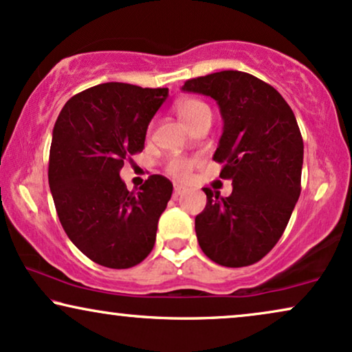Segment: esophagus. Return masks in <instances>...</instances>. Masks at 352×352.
Instances as JSON below:
<instances>
[{
	"mask_svg": "<svg viewBox=\"0 0 352 352\" xmlns=\"http://www.w3.org/2000/svg\"><path fill=\"white\" fill-rule=\"evenodd\" d=\"M186 187L184 186H181V184H175V195H182V194H186Z\"/></svg>",
	"mask_w": 352,
	"mask_h": 352,
	"instance_id": "esophagus-1",
	"label": "esophagus"
}]
</instances>
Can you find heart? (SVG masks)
Listing matches in <instances>:
<instances>
[{
	"mask_svg": "<svg viewBox=\"0 0 352 352\" xmlns=\"http://www.w3.org/2000/svg\"><path fill=\"white\" fill-rule=\"evenodd\" d=\"M176 113L187 126H192L200 116L205 113H210V108L207 103H204L202 100L197 98H182L176 103ZM195 165L194 158H186V157H173L166 162L165 171L168 175L176 177V179H187L192 171Z\"/></svg>",
	"mask_w": 352,
	"mask_h": 352,
	"instance_id": "1",
	"label": "heart"
}]
</instances>
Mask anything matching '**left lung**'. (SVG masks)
<instances>
[{
	"label": "left lung",
	"mask_w": 352,
	"mask_h": 352,
	"mask_svg": "<svg viewBox=\"0 0 352 352\" xmlns=\"http://www.w3.org/2000/svg\"><path fill=\"white\" fill-rule=\"evenodd\" d=\"M182 90L217 100L223 134L213 160L232 181L230 197L205 187L195 217L200 249L223 267H248L280 241L300 194L304 142L293 109L252 74L221 71L184 82Z\"/></svg>",
	"instance_id": "1"
}]
</instances>
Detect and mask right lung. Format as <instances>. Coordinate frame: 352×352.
Here are the masks:
<instances>
[{"mask_svg":"<svg viewBox=\"0 0 352 352\" xmlns=\"http://www.w3.org/2000/svg\"><path fill=\"white\" fill-rule=\"evenodd\" d=\"M166 97L168 89L107 82L67 100L54 124V207L72 244L98 265L131 268L152 252L173 184L152 175L129 192L120 171L144 150L148 122Z\"/></svg>","mask_w":352,"mask_h":352,"instance_id":"1","label":"right lung"}]
</instances>
